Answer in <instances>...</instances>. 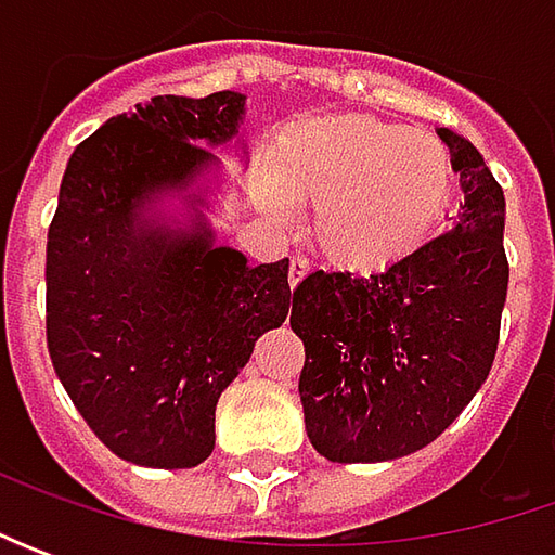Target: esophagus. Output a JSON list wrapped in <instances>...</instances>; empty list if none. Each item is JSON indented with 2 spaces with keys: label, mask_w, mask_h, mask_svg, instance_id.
I'll use <instances>...</instances> for the list:
<instances>
[{
  "label": "esophagus",
  "mask_w": 555,
  "mask_h": 555,
  "mask_svg": "<svg viewBox=\"0 0 555 555\" xmlns=\"http://www.w3.org/2000/svg\"><path fill=\"white\" fill-rule=\"evenodd\" d=\"M309 274V259H302V256H296L293 262H289V287H296L302 278Z\"/></svg>",
  "instance_id": "esophagus-1"
}]
</instances>
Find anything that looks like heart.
Returning a JSON list of instances; mask_svg holds the SVG:
<instances>
[{"label":"heart","mask_w":555,"mask_h":555,"mask_svg":"<svg viewBox=\"0 0 555 555\" xmlns=\"http://www.w3.org/2000/svg\"><path fill=\"white\" fill-rule=\"evenodd\" d=\"M454 157L426 129L364 114L287 122L266 147L259 206L311 209V244L339 271H389L436 237L454 201Z\"/></svg>","instance_id":"obj_1"}]
</instances>
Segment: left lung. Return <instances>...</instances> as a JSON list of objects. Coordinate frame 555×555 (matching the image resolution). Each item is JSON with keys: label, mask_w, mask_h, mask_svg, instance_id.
I'll use <instances>...</instances> for the list:
<instances>
[{"label": "left lung", "mask_w": 555, "mask_h": 555, "mask_svg": "<svg viewBox=\"0 0 555 555\" xmlns=\"http://www.w3.org/2000/svg\"><path fill=\"white\" fill-rule=\"evenodd\" d=\"M438 139L463 188L454 224L389 271H311L293 289L306 433L333 463H383L426 448L494 364L509 284L506 201L473 141L451 129Z\"/></svg>", "instance_id": "1"}]
</instances>
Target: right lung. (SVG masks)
<instances>
[{
	"instance_id": "obj_1",
	"label": "right lung",
	"mask_w": 555,
	"mask_h": 555,
	"mask_svg": "<svg viewBox=\"0 0 555 555\" xmlns=\"http://www.w3.org/2000/svg\"><path fill=\"white\" fill-rule=\"evenodd\" d=\"M246 95H157L70 154L46 246V333L76 411L117 457L191 469L219 395L289 314V259L249 266L203 209L212 147L246 154Z\"/></svg>"
}]
</instances>
